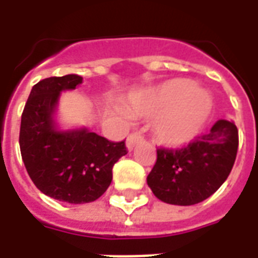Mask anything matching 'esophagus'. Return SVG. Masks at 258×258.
I'll return each instance as SVG.
<instances>
[{
  "mask_svg": "<svg viewBox=\"0 0 258 258\" xmlns=\"http://www.w3.org/2000/svg\"><path fill=\"white\" fill-rule=\"evenodd\" d=\"M140 141H142V135L138 134V133H133V134L128 135V138H127V148L128 149H133Z\"/></svg>",
  "mask_w": 258,
  "mask_h": 258,
  "instance_id": "1",
  "label": "esophagus"
}]
</instances>
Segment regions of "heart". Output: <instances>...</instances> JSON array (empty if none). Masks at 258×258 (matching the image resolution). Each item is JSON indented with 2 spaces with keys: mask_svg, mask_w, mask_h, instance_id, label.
I'll use <instances>...</instances> for the list:
<instances>
[{
  "mask_svg": "<svg viewBox=\"0 0 258 258\" xmlns=\"http://www.w3.org/2000/svg\"><path fill=\"white\" fill-rule=\"evenodd\" d=\"M211 109L209 92L184 79L167 80L135 98L133 112L156 117L152 124L157 141L168 146L188 144L199 133Z\"/></svg>",
  "mask_w": 258,
  "mask_h": 258,
  "instance_id": "b5f03b06",
  "label": "heart"
}]
</instances>
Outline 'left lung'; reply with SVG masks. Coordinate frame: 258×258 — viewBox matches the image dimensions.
Masks as SVG:
<instances>
[{
	"mask_svg": "<svg viewBox=\"0 0 258 258\" xmlns=\"http://www.w3.org/2000/svg\"><path fill=\"white\" fill-rule=\"evenodd\" d=\"M238 128L218 120L210 131L195 137L178 149L157 148V159L148 185L157 199L170 205L190 206L210 198L228 178L236 159Z\"/></svg>",
	"mask_w": 258,
	"mask_h": 258,
	"instance_id": "8db88e82",
	"label": "left lung"
}]
</instances>
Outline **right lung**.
I'll return each mask as SVG.
<instances>
[{"mask_svg":"<svg viewBox=\"0 0 258 258\" xmlns=\"http://www.w3.org/2000/svg\"><path fill=\"white\" fill-rule=\"evenodd\" d=\"M83 77H48L31 88L22 113L19 145L26 170L42 194L81 205L106 192L114 163L127 155L125 142H113L85 128L58 131L52 114L60 91L74 90Z\"/></svg>","mask_w":258,"mask_h":258,"instance_id":"add662e5","label":"right lung"}]
</instances>
